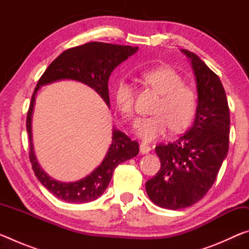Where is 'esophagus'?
Wrapping results in <instances>:
<instances>
[{"label": "esophagus", "mask_w": 249, "mask_h": 249, "mask_svg": "<svg viewBox=\"0 0 249 249\" xmlns=\"http://www.w3.org/2000/svg\"><path fill=\"white\" fill-rule=\"evenodd\" d=\"M140 150H141L142 154H148L149 151L151 150V148H150L149 145H147V144H141Z\"/></svg>", "instance_id": "obj_1"}]
</instances>
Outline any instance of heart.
Here are the masks:
<instances>
[{"instance_id": "obj_1", "label": "heart", "mask_w": 249, "mask_h": 249, "mask_svg": "<svg viewBox=\"0 0 249 249\" xmlns=\"http://www.w3.org/2000/svg\"><path fill=\"white\" fill-rule=\"evenodd\" d=\"M147 84L160 94L154 108L155 115L140 117L135 130L145 142H154L165 136L171 127L174 132L188 127L196 114L197 96L191 87L185 86L183 78L170 67H156L142 73ZM114 100L119 111L125 117H132L135 108V89L132 83L122 79L114 88Z\"/></svg>"}]
</instances>
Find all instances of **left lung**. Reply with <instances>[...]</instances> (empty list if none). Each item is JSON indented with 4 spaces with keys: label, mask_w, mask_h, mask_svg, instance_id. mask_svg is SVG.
<instances>
[{
    "label": "left lung",
    "mask_w": 249,
    "mask_h": 249,
    "mask_svg": "<svg viewBox=\"0 0 249 249\" xmlns=\"http://www.w3.org/2000/svg\"><path fill=\"white\" fill-rule=\"evenodd\" d=\"M197 107L192 127L178 140L156 146L160 169L146 182L149 199L160 208L179 210L200 201L212 187L229 151L230 108L220 78L196 53Z\"/></svg>",
    "instance_id": "obj_1"
}]
</instances>
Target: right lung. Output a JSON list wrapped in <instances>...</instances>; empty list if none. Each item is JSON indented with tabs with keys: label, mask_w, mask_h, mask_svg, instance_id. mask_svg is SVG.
I'll return each instance as SVG.
<instances>
[{
	"label": "right lung",
	"mask_w": 249,
	"mask_h": 249,
	"mask_svg": "<svg viewBox=\"0 0 249 249\" xmlns=\"http://www.w3.org/2000/svg\"><path fill=\"white\" fill-rule=\"evenodd\" d=\"M137 47L113 45L100 41H91L77 47L65 50L48 66L38 80L32 95V101L26 117V129L29 138V160L37 179L40 183L58 197L70 203H87L103 195L112 179L113 171L117 165L138 155L140 147L124 133L113 129L112 144L102 163L96 169L75 182H59L46 174L37 162L32 142V114L35 95L40 86L62 79H71L86 83L102 96L109 107L108 78L112 71L134 53Z\"/></svg>",
	"instance_id": "add662e5"
}]
</instances>
